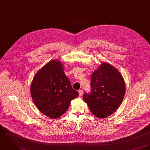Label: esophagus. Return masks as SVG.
I'll list each match as a JSON object with an SVG mask.
<instances>
[{"label":"esophagus","mask_w":150,"mask_h":150,"mask_svg":"<svg viewBox=\"0 0 150 150\" xmlns=\"http://www.w3.org/2000/svg\"><path fill=\"white\" fill-rule=\"evenodd\" d=\"M78 93H79V96H82L83 95V91L82 90H79L78 91Z\"/></svg>","instance_id":"34e87169"}]
</instances>
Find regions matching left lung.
Listing matches in <instances>:
<instances>
[{
  "instance_id": "1",
  "label": "left lung",
  "mask_w": 150,
  "mask_h": 150,
  "mask_svg": "<svg viewBox=\"0 0 150 150\" xmlns=\"http://www.w3.org/2000/svg\"><path fill=\"white\" fill-rule=\"evenodd\" d=\"M91 92L83 98L90 111L100 118L109 116L120 106L125 93V84L119 71L108 63H103L91 78Z\"/></svg>"
}]
</instances>
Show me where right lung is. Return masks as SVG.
<instances>
[{
	"instance_id": "right-lung-1",
	"label": "right lung",
	"mask_w": 150,
	"mask_h": 150,
	"mask_svg": "<svg viewBox=\"0 0 150 150\" xmlns=\"http://www.w3.org/2000/svg\"><path fill=\"white\" fill-rule=\"evenodd\" d=\"M63 67L60 61L51 60L35 74L30 86L35 105L42 113L52 119L63 115L71 101L79 96L72 88Z\"/></svg>"
}]
</instances>
